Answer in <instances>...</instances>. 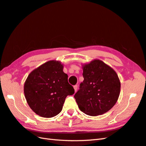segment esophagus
<instances>
[{
    "label": "esophagus",
    "mask_w": 146,
    "mask_h": 146,
    "mask_svg": "<svg viewBox=\"0 0 146 146\" xmlns=\"http://www.w3.org/2000/svg\"><path fill=\"white\" fill-rule=\"evenodd\" d=\"M73 87H74V91L76 92V91H77V89H78V85H75V86H73Z\"/></svg>",
    "instance_id": "esophagus-1"
}]
</instances>
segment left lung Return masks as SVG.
Returning a JSON list of instances; mask_svg holds the SVG:
<instances>
[{"instance_id": "1", "label": "left lung", "mask_w": 146, "mask_h": 146, "mask_svg": "<svg viewBox=\"0 0 146 146\" xmlns=\"http://www.w3.org/2000/svg\"><path fill=\"white\" fill-rule=\"evenodd\" d=\"M84 81L74 95L80 110L92 116L106 113L119 97L120 82L117 73L100 60L82 66Z\"/></svg>"}]
</instances>
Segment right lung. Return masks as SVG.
<instances>
[{"instance_id": "right-lung-1", "label": "right lung", "mask_w": 146, "mask_h": 146, "mask_svg": "<svg viewBox=\"0 0 146 146\" xmlns=\"http://www.w3.org/2000/svg\"><path fill=\"white\" fill-rule=\"evenodd\" d=\"M63 68L59 61H48L33 70L24 83L28 105L41 117L50 118L59 114L66 97L74 93Z\"/></svg>"}]
</instances>
